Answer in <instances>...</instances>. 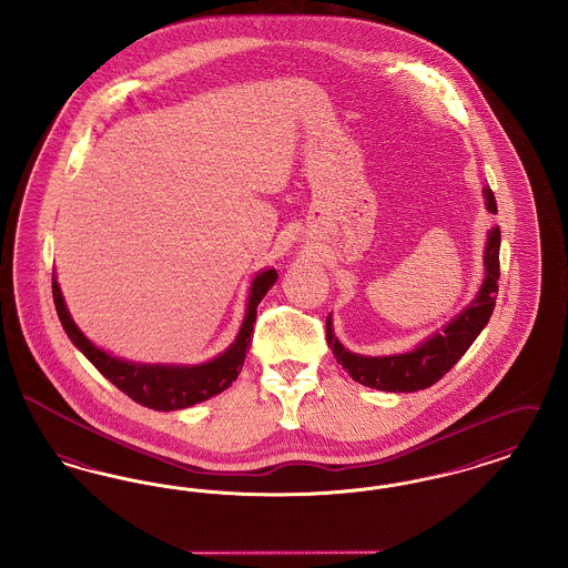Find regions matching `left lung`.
I'll return each mask as SVG.
<instances>
[{
	"instance_id": "left-lung-1",
	"label": "left lung",
	"mask_w": 568,
	"mask_h": 568,
	"mask_svg": "<svg viewBox=\"0 0 568 568\" xmlns=\"http://www.w3.org/2000/svg\"><path fill=\"white\" fill-rule=\"evenodd\" d=\"M486 206L489 213H496V200L489 187L484 190ZM500 230L491 227L487 234L486 246V281L470 306H466L458 317L443 332H436L426 343H422L415 352L389 357H366L347 352L332 332V320H325V338L327 347L334 353L336 362L352 375L353 381L383 389V392H417L434 385L438 378L445 377L458 362L475 338L486 327L500 281Z\"/></svg>"
}]
</instances>
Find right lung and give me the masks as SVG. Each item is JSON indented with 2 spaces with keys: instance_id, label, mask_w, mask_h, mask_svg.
Wrapping results in <instances>:
<instances>
[{
  "instance_id": "obj_1",
  "label": "right lung",
  "mask_w": 568,
  "mask_h": 568,
  "mask_svg": "<svg viewBox=\"0 0 568 568\" xmlns=\"http://www.w3.org/2000/svg\"><path fill=\"white\" fill-rule=\"evenodd\" d=\"M276 276H278L276 271L271 268V271L260 272L253 278L246 317L236 341L227 352L221 353L213 362H206L200 366H149V364H132V362L112 357L109 353L98 349L93 343H89L81 329L72 322L63 304V296L54 274L53 300L59 322L63 325L65 334L70 336V341L87 355V359L104 377L109 378L110 383H114L138 405L149 406L155 410H176V408H187V406L204 403L211 396L221 394L241 375L244 357L253 341L257 304L268 294Z\"/></svg>"
}]
</instances>
